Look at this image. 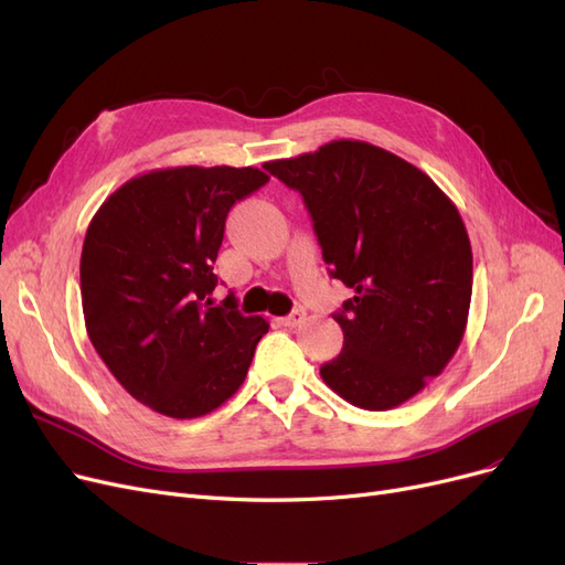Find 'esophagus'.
Here are the masks:
<instances>
[{"mask_svg":"<svg viewBox=\"0 0 565 565\" xmlns=\"http://www.w3.org/2000/svg\"><path fill=\"white\" fill-rule=\"evenodd\" d=\"M303 320H306V313L301 309H297V311H292L289 316L280 318V322L285 324V328H297V324H301Z\"/></svg>","mask_w":565,"mask_h":565,"instance_id":"esophagus-1","label":"esophagus"}]
</instances>
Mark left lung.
I'll return each mask as SVG.
<instances>
[{
    "instance_id": "8db88e82",
    "label": "left lung",
    "mask_w": 565,
    "mask_h": 565,
    "mask_svg": "<svg viewBox=\"0 0 565 565\" xmlns=\"http://www.w3.org/2000/svg\"><path fill=\"white\" fill-rule=\"evenodd\" d=\"M264 167L303 195L324 264L353 289L334 316L344 349L322 382L374 413L417 396L467 330L473 256L455 202L415 164L355 139Z\"/></svg>"
}]
</instances>
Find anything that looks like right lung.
Segmentation results:
<instances>
[{"instance_id": "right-lung-1", "label": "right lung", "mask_w": 565, "mask_h": 565, "mask_svg": "<svg viewBox=\"0 0 565 565\" xmlns=\"http://www.w3.org/2000/svg\"><path fill=\"white\" fill-rule=\"evenodd\" d=\"M268 181L256 167H162L129 179L94 214L79 287L100 361L156 413L195 419L243 386L268 332L235 297L214 306L212 266L237 200Z\"/></svg>"}]
</instances>
